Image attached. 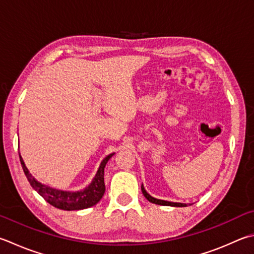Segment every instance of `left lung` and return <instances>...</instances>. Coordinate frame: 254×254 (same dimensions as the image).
Listing matches in <instances>:
<instances>
[{
	"mask_svg": "<svg viewBox=\"0 0 254 254\" xmlns=\"http://www.w3.org/2000/svg\"><path fill=\"white\" fill-rule=\"evenodd\" d=\"M141 191L142 194L145 195L146 199L148 201H150L152 203L156 204H160V205H170V207H187L186 203H181V202H170V201H166V200H160V199H156L154 197H151L149 193H147V191L143 188V186L141 185Z\"/></svg>",
	"mask_w": 254,
	"mask_h": 254,
	"instance_id": "obj_1",
	"label": "left lung"
}]
</instances>
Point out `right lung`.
Wrapping results in <instances>:
<instances>
[{
	"instance_id": "1",
	"label": "right lung",
	"mask_w": 254,
	"mask_h": 254,
	"mask_svg": "<svg viewBox=\"0 0 254 254\" xmlns=\"http://www.w3.org/2000/svg\"><path fill=\"white\" fill-rule=\"evenodd\" d=\"M113 156L114 154H111L104 158V160L100 162V166L96 172V175H95L94 179L92 183L89 184V186L86 187L84 190L75 191V192H71V191L57 190L54 188H51L49 186L38 183L26 168V166L23 161V158L21 157V154L20 160L24 174H25L28 183L33 187V189H35L47 202L53 205V207L71 211V210H83L93 207V205L96 204L99 200L103 198V195L105 193L104 169L105 166L107 164V161L111 159Z\"/></svg>"
}]
</instances>
